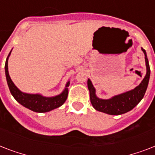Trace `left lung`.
Here are the masks:
<instances>
[{"label": "left lung", "mask_w": 155, "mask_h": 155, "mask_svg": "<svg viewBox=\"0 0 155 155\" xmlns=\"http://www.w3.org/2000/svg\"><path fill=\"white\" fill-rule=\"evenodd\" d=\"M142 50L145 54L147 74L141 84L135 87L134 89L115 96L110 99H100L96 95V90L91 80L89 79L87 80V87H88L90 93V101L93 108L96 110L107 113V114H110V115H120V114L132 110L133 108L142 101L147 91L150 80V69L149 61L147 56V52L143 48H142Z\"/></svg>", "instance_id": "1"}]
</instances>
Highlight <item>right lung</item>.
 <instances>
[{"mask_svg":"<svg viewBox=\"0 0 155 155\" xmlns=\"http://www.w3.org/2000/svg\"><path fill=\"white\" fill-rule=\"evenodd\" d=\"M11 51L9 52L8 57L6 58L5 70V76L8 88L10 90L11 94L13 95L14 99L18 103H20L24 107L29 108L34 112H36V113L49 112V111L53 110L54 108L60 107L62 104H64V102L66 101V100L68 98V87L70 84L69 81L67 83L65 89L63 90V92L61 94L53 97H46L40 94H28V93H24V92H21L13 84L12 80L10 79V76L8 75V58L10 55Z\"/></svg>","mask_w":155,"mask_h":155,"instance_id":"1","label":"right lung"}]
</instances>
